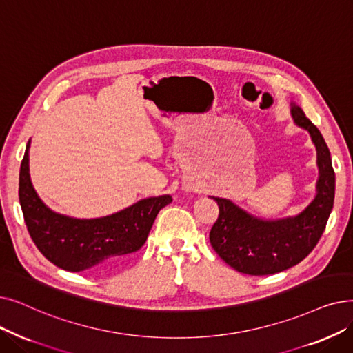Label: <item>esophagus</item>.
<instances>
[{
    "instance_id": "obj_1",
    "label": "esophagus",
    "mask_w": 353,
    "mask_h": 353,
    "mask_svg": "<svg viewBox=\"0 0 353 353\" xmlns=\"http://www.w3.org/2000/svg\"><path fill=\"white\" fill-rule=\"evenodd\" d=\"M183 190H186V192H190V190H193V188H192L190 185H185V186H183Z\"/></svg>"
}]
</instances>
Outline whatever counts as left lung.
I'll return each mask as SVG.
<instances>
[{
	"label": "left lung",
	"mask_w": 353,
	"mask_h": 353,
	"mask_svg": "<svg viewBox=\"0 0 353 353\" xmlns=\"http://www.w3.org/2000/svg\"><path fill=\"white\" fill-rule=\"evenodd\" d=\"M294 124L310 134L317 152L319 179L313 201L294 216L263 219L232 201L212 197L219 206L209 239L212 248L234 270L250 275L284 271L307 256L323 234L334 201V172L330 151L320 131L296 102H291Z\"/></svg>",
	"instance_id": "8db88e82"
}]
</instances>
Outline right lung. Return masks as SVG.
<instances>
[{"label":"right lung","instance_id":"add662e5","mask_svg":"<svg viewBox=\"0 0 353 353\" xmlns=\"http://www.w3.org/2000/svg\"><path fill=\"white\" fill-rule=\"evenodd\" d=\"M27 143L20 167L19 197L28 234L39 251L59 268L81 272L110 270L139 251L170 194L141 199L108 216L79 219L46 206L30 179Z\"/></svg>","mask_w":353,"mask_h":353}]
</instances>
